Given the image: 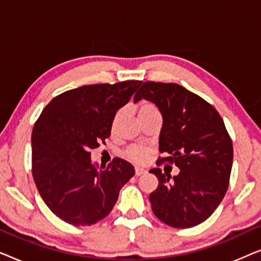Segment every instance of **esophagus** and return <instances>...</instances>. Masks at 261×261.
Wrapping results in <instances>:
<instances>
[{"label": "esophagus", "instance_id": "obj_1", "mask_svg": "<svg viewBox=\"0 0 261 261\" xmlns=\"http://www.w3.org/2000/svg\"><path fill=\"white\" fill-rule=\"evenodd\" d=\"M146 171L144 169H140V167H137L135 169V176L139 177V176H142V174H145Z\"/></svg>", "mask_w": 261, "mask_h": 261}]
</instances>
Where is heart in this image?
Returning <instances> with one entry per match:
<instances>
[{"label":"heart","instance_id":"1","mask_svg":"<svg viewBox=\"0 0 261 261\" xmlns=\"http://www.w3.org/2000/svg\"><path fill=\"white\" fill-rule=\"evenodd\" d=\"M156 112H158V109H156V107L151 102L144 101V102L140 103V106H139V116L146 115V114L156 113ZM121 116H122V112L119 110V112L115 114V116H114V119H113V123H112L113 129L117 126V123H119ZM126 156L129 160H132L133 163L145 164V163L148 162L149 156H151V151H149L148 148L133 146V147H129L127 149Z\"/></svg>","mask_w":261,"mask_h":261}]
</instances>
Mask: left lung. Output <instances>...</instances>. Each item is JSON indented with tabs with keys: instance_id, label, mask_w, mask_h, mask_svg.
I'll return each mask as SVG.
<instances>
[{
	"instance_id": "8db88e82",
	"label": "left lung",
	"mask_w": 261,
	"mask_h": 261,
	"mask_svg": "<svg viewBox=\"0 0 261 261\" xmlns=\"http://www.w3.org/2000/svg\"><path fill=\"white\" fill-rule=\"evenodd\" d=\"M145 98L163 116L159 151L163 163L174 164L173 178L160 169L149 172L158 188L149 195L154 215L174 228L205 221L226 195L233 164V144L220 114L198 95L176 83L145 82L134 102Z\"/></svg>"
}]
</instances>
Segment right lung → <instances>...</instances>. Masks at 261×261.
I'll return each instance as SVG.
<instances>
[{"label":"right lung","mask_w":261,"mask_h":261,"mask_svg":"<svg viewBox=\"0 0 261 261\" xmlns=\"http://www.w3.org/2000/svg\"><path fill=\"white\" fill-rule=\"evenodd\" d=\"M141 81L83 85L56 96L32 133V174L49 210L73 226H91L108 215L121 188L134 176L132 164L114 158L95 165L90 151L106 144L117 110Z\"/></svg>","instance_id":"obj_1"}]
</instances>
